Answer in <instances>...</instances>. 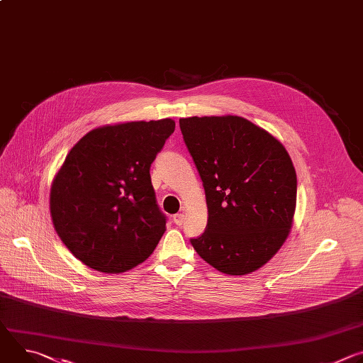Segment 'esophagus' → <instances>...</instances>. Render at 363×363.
<instances>
[{"instance_id": "34e87169", "label": "esophagus", "mask_w": 363, "mask_h": 363, "mask_svg": "<svg viewBox=\"0 0 363 363\" xmlns=\"http://www.w3.org/2000/svg\"><path fill=\"white\" fill-rule=\"evenodd\" d=\"M184 221H185V216H184V214H177V216H174V223H175L177 225H182Z\"/></svg>"}]
</instances>
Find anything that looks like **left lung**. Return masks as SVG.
<instances>
[{
  "label": "left lung",
  "instance_id": "obj_1",
  "mask_svg": "<svg viewBox=\"0 0 363 363\" xmlns=\"http://www.w3.org/2000/svg\"><path fill=\"white\" fill-rule=\"evenodd\" d=\"M202 179L206 230L191 244L202 260L230 276L263 267L289 237L297 178L283 143L240 116L179 119Z\"/></svg>",
  "mask_w": 363,
  "mask_h": 363
}]
</instances>
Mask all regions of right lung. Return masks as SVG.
Returning a JSON list of instances; mask_svg holds the SVG:
<instances>
[{"label": "right lung", "instance_id": "1", "mask_svg": "<svg viewBox=\"0 0 363 363\" xmlns=\"http://www.w3.org/2000/svg\"><path fill=\"white\" fill-rule=\"evenodd\" d=\"M172 119L100 126L69 152L50 189L65 245L87 267L123 273L143 263L167 230L150 164L174 133Z\"/></svg>", "mask_w": 363, "mask_h": 363}]
</instances>
